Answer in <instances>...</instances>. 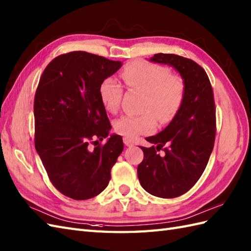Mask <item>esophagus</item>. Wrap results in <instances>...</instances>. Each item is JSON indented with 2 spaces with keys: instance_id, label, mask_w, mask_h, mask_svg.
<instances>
[{
  "instance_id": "obj_1",
  "label": "esophagus",
  "mask_w": 251,
  "mask_h": 251,
  "mask_svg": "<svg viewBox=\"0 0 251 251\" xmlns=\"http://www.w3.org/2000/svg\"><path fill=\"white\" fill-rule=\"evenodd\" d=\"M124 144L127 145V147H132L133 145V141L130 139H127V138H124Z\"/></svg>"
}]
</instances>
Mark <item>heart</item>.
Returning a JSON list of instances; mask_svg holds the SVG:
<instances>
[{
    "label": "heart",
    "mask_w": 251,
    "mask_h": 251,
    "mask_svg": "<svg viewBox=\"0 0 251 251\" xmlns=\"http://www.w3.org/2000/svg\"><path fill=\"white\" fill-rule=\"evenodd\" d=\"M122 79L131 90L143 93L140 115H123L115 121L114 130L124 138L133 140L152 132L156 121L165 126L176 119L185 100L186 85L170 68L147 61H133L124 67ZM123 90L113 78L104 79L99 86V96L109 112L120 108Z\"/></svg>",
    "instance_id": "b5f03b06"
}]
</instances>
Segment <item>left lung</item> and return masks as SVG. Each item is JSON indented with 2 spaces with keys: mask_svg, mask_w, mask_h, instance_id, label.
I'll use <instances>...</instances> for the list:
<instances>
[{
  "mask_svg": "<svg viewBox=\"0 0 251 251\" xmlns=\"http://www.w3.org/2000/svg\"><path fill=\"white\" fill-rule=\"evenodd\" d=\"M151 61L176 67L186 85L176 119L158 135L147 138L153 147H140L144 154L138 166L140 184L151 195L172 199L194 187L212 154L216 136L214 92L205 71L195 61L170 53L154 54Z\"/></svg>",
  "mask_w": 251,
  "mask_h": 251,
  "instance_id": "1",
  "label": "left lung"
}]
</instances>
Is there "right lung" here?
<instances>
[{"mask_svg":"<svg viewBox=\"0 0 251 251\" xmlns=\"http://www.w3.org/2000/svg\"><path fill=\"white\" fill-rule=\"evenodd\" d=\"M121 66L120 61L73 51L54 57L39 79L35 149L52 185L74 200L91 199L107 187L124 149L118 135L99 142L111 129L99 86Z\"/></svg>","mask_w":251,"mask_h":251,"instance_id":"add662e5","label":"right lung"}]
</instances>
